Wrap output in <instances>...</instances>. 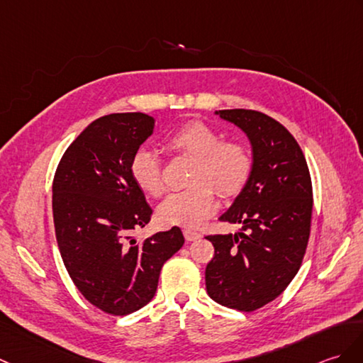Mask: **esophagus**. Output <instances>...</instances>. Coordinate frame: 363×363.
Instances as JSON below:
<instances>
[{"instance_id": "obj_1", "label": "esophagus", "mask_w": 363, "mask_h": 363, "mask_svg": "<svg viewBox=\"0 0 363 363\" xmlns=\"http://www.w3.org/2000/svg\"><path fill=\"white\" fill-rule=\"evenodd\" d=\"M182 233H184V238L187 240V241H195V240L201 238V233L191 230V229H184Z\"/></svg>"}]
</instances>
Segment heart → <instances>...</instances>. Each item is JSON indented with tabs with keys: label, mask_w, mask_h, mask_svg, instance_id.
Returning <instances> with one entry per match:
<instances>
[{
	"label": "heart",
	"mask_w": 363,
	"mask_h": 363,
	"mask_svg": "<svg viewBox=\"0 0 363 363\" xmlns=\"http://www.w3.org/2000/svg\"><path fill=\"white\" fill-rule=\"evenodd\" d=\"M165 145L193 159L190 187L172 193L159 207V220L167 225L198 227L216 208V191L230 198L246 187L254 170V156L240 140H221L213 126L191 121L176 128ZM130 173L148 196L159 198L165 190L161 159L147 148L133 155Z\"/></svg>",
	"instance_id": "obj_1"
}]
</instances>
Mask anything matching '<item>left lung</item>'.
Returning a JSON list of instances; mask_svg holds the SVG:
<instances>
[{
	"instance_id": "8db88e82",
	"label": "left lung",
	"mask_w": 363,
	"mask_h": 363,
	"mask_svg": "<svg viewBox=\"0 0 363 363\" xmlns=\"http://www.w3.org/2000/svg\"><path fill=\"white\" fill-rule=\"evenodd\" d=\"M223 119L247 134L254 148L250 179L220 218L238 233L207 235L215 255L206 267L210 298L252 313L275 300L297 275L306 254L313 182L292 134L255 109H221Z\"/></svg>"
}]
</instances>
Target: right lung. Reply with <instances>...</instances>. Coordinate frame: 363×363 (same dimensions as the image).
Masks as SVG:
<instances>
[{
    "label": "right lung",
    "mask_w": 363,
    "mask_h": 363,
    "mask_svg": "<svg viewBox=\"0 0 363 363\" xmlns=\"http://www.w3.org/2000/svg\"><path fill=\"white\" fill-rule=\"evenodd\" d=\"M153 126L142 113L100 117L67 147L54 174V227L66 271L91 305L111 315L145 306L164 263L184 244L176 225L145 241L134 235L153 210L130 162Z\"/></svg>",
    "instance_id": "obj_1"
}]
</instances>
